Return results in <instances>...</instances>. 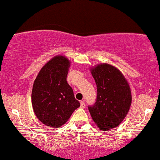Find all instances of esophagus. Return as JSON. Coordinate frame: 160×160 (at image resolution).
<instances>
[{"mask_svg": "<svg viewBox=\"0 0 160 160\" xmlns=\"http://www.w3.org/2000/svg\"><path fill=\"white\" fill-rule=\"evenodd\" d=\"M80 107L81 108H85L86 107V104L83 101H80Z\"/></svg>", "mask_w": 160, "mask_h": 160, "instance_id": "34e87169", "label": "esophagus"}]
</instances>
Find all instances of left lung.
Returning <instances> with one entry per match:
<instances>
[{
    "label": "left lung",
    "mask_w": 160,
    "mask_h": 160,
    "mask_svg": "<svg viewBox=\"0 0 160 160\" xmlns=\"http://www.w3.org/2000/svg\"><path fill=\"white\" fill-rule=\"evenodd\" d=\"M97 86V98L88 106L93 121L103 130L115 128L122 122L132 102L131 91L122 73L107 63L91 68Z\"/></svg>",
    "instance_id": "8db88e82"
}]
</instances>
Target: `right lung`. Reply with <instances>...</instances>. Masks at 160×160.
Wrapping results in <instances>:
<instances>
[{"label":"right lung","instance_id":"add662e5","mask_svg":"<svg viewBox=\"0 0 160 160\" xmlns=\"http://www.w3.org/2000/svg\"><path fill=\"white\" fill-rule=\"evenodd\" d=\"M70 61L57 56L42 67L32 90V105L40 122L51 128H59L80 106L72 88L67 82Z\"/></svg>","mask_w":160,"mask_h":160}]
</instances>
